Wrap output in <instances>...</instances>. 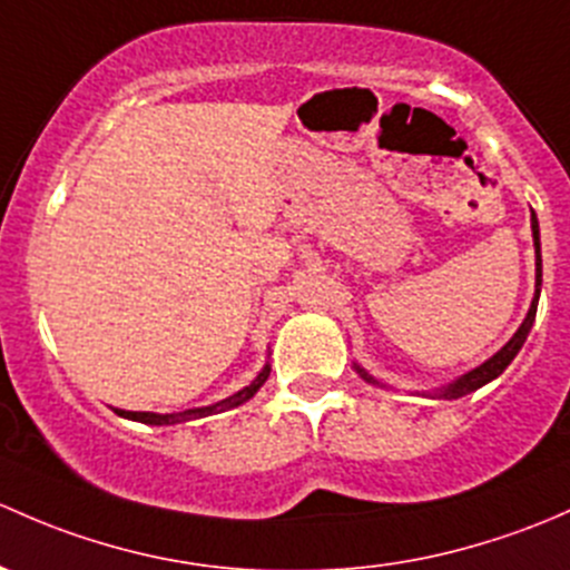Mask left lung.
<instances>
[{
  "label": "left lung",
  "instance_id": "obj_1",
  "mask_svg": "<svg viewBox=\"0 0 570 570\" xmlns=\"http://www.w3.org/2000/svg\"><path fill=\"white\" fill-rule=\"evenodd\" d=\"M530 225H532V246H535V296H532V304H530V309H527V318L521 321V326L515 328V334H513V337H510L508 343H504L502 348L497 351L494 356H491V360H485L483 365H478V367H474V371H469V373L459 375V379H455V381H450V384H442V386H436V390H433V392H422V395L439 397V401H459V397L469 395V392H474V390H480V386H485V384H489V381L500 379V375L504 373V367H508L510 362L515 360V354H519V351H521V345H524V340H527V334H530L532 324H535V313H538V298H541V285H543V263H541V227H538V216H535V210H532V219H530ZM354 371L360 373L362 379L367 381V384H373V386H386V384H381L379 379H373V375L367 373L365 367L360 365V362H354Z\"/></svg>",
  "mask_w": 570,
  "mask_h": 570
}]
</instances>
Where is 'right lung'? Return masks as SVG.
<instances>
[{"label":"right lung","instance_id":"1","mask_svg":"<svg viewBox=\"0 0 570 570\" xmlns=\"http://www.w3.org/2000/svg\"><path fill=\"white\" fill-rule=\"evenodd\" d=\"M268 373H272V365H263V371L252 379L249 386H244V390L233 392L230 397H225V401H216L210 403V406H199V409H186V412H175V414H156V412H126V409H115L117 414L126 416V420H134V422H145V425H178V422H189V420H197V416H210V414H222V412H230V409L242 406V403L249 401V397H255V392L261 390L263 384H266Z\"/></svg>","mask_w":570,"mask_h":570}]
</instances>
